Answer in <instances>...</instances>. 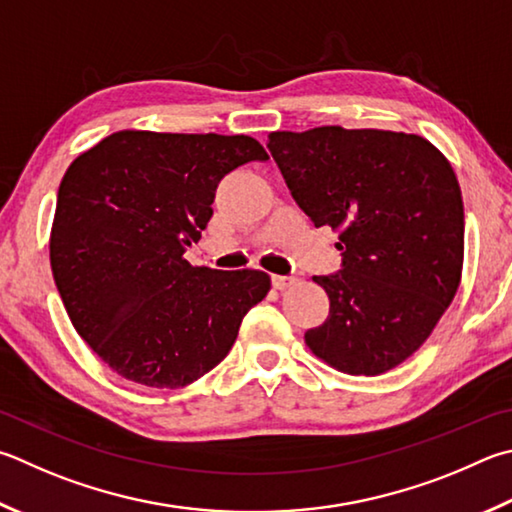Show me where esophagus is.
Instances as JSON below:
<instances>
[{
	"label": "esophagus",
	"mask_w": 512,
	"mask_h": 512,
	"mask_svg": "<svg viewBox=\"0 0 512 512\" xmlns=\"http://www.w3.org/2000/svg\"><path fill=\"white\" fill-rule=\"evenodd\" d=\"M273 282V288H277V291H284V288L293 286L295 284V277H286V275H273L271 277Z\"/></svg>",
	"instance_id": "esophagus-1"
}]
</instances>
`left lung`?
Here are the masks:
<instances>
[{"label": "left lung", "mask_w": 512, "mask_h": 512, "mask_svg": "<svg viewBox=\"0 0 512 512\" xmlns=\"http://www.w3.org/2000/svg\"><path fill=\"white\" fill-rule=\"evenodd\" d=\"M268 150L315 228L340 230L342 268L315 275L329 318L304 333L331 367L376 376L423 345L461 282L463 199L416 134L338 125L273 132Z\"/></svg>", "instance_id": "8db88e82"}]
</instances>
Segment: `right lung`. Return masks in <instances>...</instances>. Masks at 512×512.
I'll use <instances>...</instances> for the list:
<instances>
[{
  "instance_id": "obj_1",
  "label": "right lung",
  "mask_w": 512,
  "mask_h": 512,
  "mask_svg": "<svg viewBox=\"0 0 512 512\" xmlns=\"http://www.w3.org/2000/svg\"><path fill=\"white\" fill-rule=\"evenodd\" d=\"M250 136L125 129L80 154L58 190L51 271L73 327L132 383L179 389L228 356L264 271L190 266L219 181L266 161Z\"/></svg>"
}]
</instances>
